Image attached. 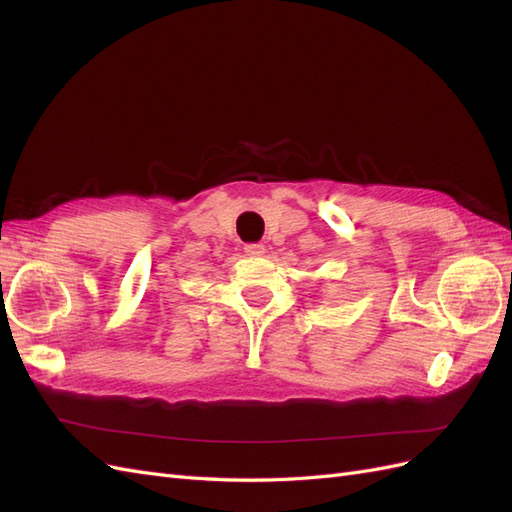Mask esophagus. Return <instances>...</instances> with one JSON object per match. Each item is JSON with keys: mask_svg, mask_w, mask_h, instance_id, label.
Listing matches in <instances>:
<instances>
[{"mask_svg": "<svg viewBox=\"0 0 512 512\" xmlns=\"http://www.w3.org/2000/svg\"><path fill=\"white\" fill-rule=\"evenodd\" d=\"M243 250H245L247 256H262V254H265V245H262V243H247Z\"/></svg>", "mask_w": 512, "mask_h": 512, "instance_id": "1", "label": "esophagus"}]
</instances>
